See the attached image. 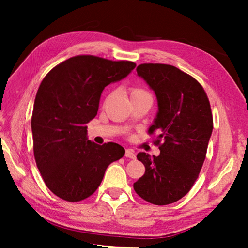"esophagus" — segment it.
Listing matches in <instances>:
<instances>
[{"mask_svg": "<svg viewBox=\"0 0 248 248\" xmlns=\"http://www.w3.org/2000/svg\"><path fill=\"white\" fill-rule=\"evenodd\" d=\"M125 156L130 157V159H135V154L132 149H125Z\"/></svg>", "mask_w": 248, "mask_h": 248, "instance_id": "1", "label": "esophagus"}]
</instances>
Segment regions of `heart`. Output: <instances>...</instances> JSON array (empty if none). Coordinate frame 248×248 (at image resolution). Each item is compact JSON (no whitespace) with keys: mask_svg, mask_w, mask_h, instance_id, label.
Wrapping results in <instances>:
<instances>
[{"mask_svg":"<svg viewBox=\"0 0 248 248\" xmlns=\"http://www.w3.org/2000/svg\"><path fill=\"white\" fill-rule=\"evenodd\" d=\"M143 94H149V93H148V92H146L145 89H143V88H139V87L131 88V91H130L131 99L135 98V97H139V96H143Z\"/></svg>","mask_w":248,"mask_h":248,"instance_id":"obj_1","label":"heart"}]
</instances>
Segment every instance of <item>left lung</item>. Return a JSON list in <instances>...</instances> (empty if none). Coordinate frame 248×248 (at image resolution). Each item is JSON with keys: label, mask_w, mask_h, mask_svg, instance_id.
I'll use <instances>...</instances> for the list:
<instances>
[{"label": "left lung", "mask_w": 248, "mask_h": 248, "mask_svg": "<svg viewBox=\"0 0 248 248\" xmlns=\"http://www.w3.org/2000/svg\"><path fill=\"white\" fill-rule=\"evenodd\" d=\"M136 71L157 99L148 132L157 134L160 155L140 152L146 170L133 187L146 202L170 204L186 196L198 178L213 130L211 107L199 82L175 66L141 64Z\"/></svg>", "instance_id": "1"}]
</instances>
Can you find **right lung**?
<instances>
[{"instance_id": "add662e5", "label": "right lung", "mask_w": 248, "mask_h": 248, "mask_svg": "<svg viewBox=\"0 0 248 248\" xmlns=\"http://www.w3.org/2000/svg\"><path fill=\"white\" fill-rule=\"evenodd\" d=\"M129 61L78 55L55 66L36 93L31 132L37 167L50 191L67 202L91 196L112 162L124 155L116 143L100 146L87 139L105 86L135 68Z\"/></svg>"}]
</instances>
